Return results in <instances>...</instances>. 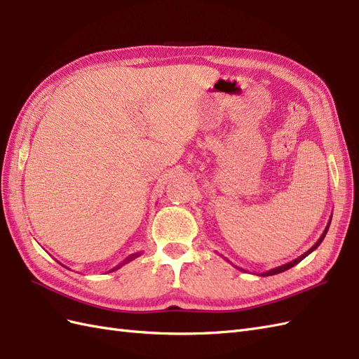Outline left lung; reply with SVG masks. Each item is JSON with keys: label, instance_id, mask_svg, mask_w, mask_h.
<instances>
[{"label": "left lung", "instance_id": "8db88e82", "mask_svg": "<svg viewBox=\"0 0 359 359\" xmlns=\"http://www.w3.org/2000/svg\"><path fill=\"white\" fill-rule=\"evenodd\" d=\"M330 224H331V219H330V222H328V224H327V227H325V231H323V233L320 235V238L319 240L316 241V244H314L310 250H307L306 253L304 255H301L299 257H297V259H293L292 262H287V264H285V265H280V266H277V268H273V269H269V271H265V273H259V274H255V276H259V277H268V276H274V274H280V273H283V271H286V269H289V268H292V266H295L297 264H299L301 260L304 259V257H307L311 252H314V250H316L319 245H320V243L323 241V238H325V235H327V232H328V229H330ZM227 262H229V260H227ZM229 264H232V262H229ZM233 265V264H232ZM236 269H240V271H244V273H248V271H245V269H243V268H240V266H236V265H233Z\"/></svg>", "mask_w": 359, "mask_h": 359}]
</instances>
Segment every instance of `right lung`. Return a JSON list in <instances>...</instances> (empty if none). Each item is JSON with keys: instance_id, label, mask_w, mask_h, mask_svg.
I'll return each mask as SVG.
<instances>
[{"instance_id": "1", "label": "right lung", "mask_w": 359, "mask_h": 359, "mask_svg": "<svg viewBox=\"0 0 359 359\" xmlns=\"http://www.w3.org/2000/svg\"><path fill=\"white\" fill-rule=\"evenodd\" d=\"M140 255H142V253H140V252H137V253H133V255H130V256H127L124 260H123V262H119L115 268H112L111 271H107V273H112V271H116V269H119V268H121V266H124L126 264H128V262H132V260H135L136 257H139Z\"/></svg>"}]
</instances>
